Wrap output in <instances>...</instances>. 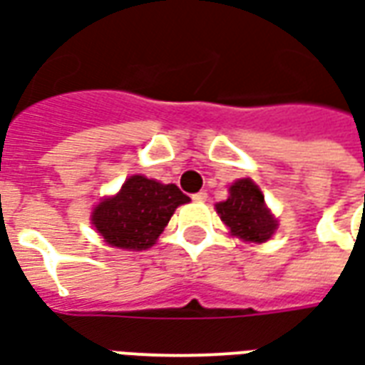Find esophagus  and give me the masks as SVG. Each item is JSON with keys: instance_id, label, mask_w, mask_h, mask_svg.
<instances>
[{"instance_id": "esophagus-1", "label": "esophagus", "mask_w": 365, "mask_h": 365, "mask_svg": "<svg viewBox=\"0 0 365 365\" xmlns=\"http://www.w3.org/2000/svg\"><path fill=\"white\" fill-rule=\"evenodd\" d=\"M207 197H209V195H207L205 191H199V193H195V195H193V201H197V203H203V201H207Z\"/></svg>"}]
</instances>
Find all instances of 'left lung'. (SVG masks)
Here are the masks:
<instances>
[{"label":"left lung","mask_w":365,"mask_h":365,"mask_svg":"<svg viewBox=\"0 0 365 365\" xmlns=\"http://www.w3.org/2000/svg\"><path fill=\"white\" fill-rule=\"evenodd\" d=\"M229 193V199L217 203L215 209L230 235L245 242H266L277 229V221L264 203L260 187L250 178H242L230 185Z\"/></svg>","instance_id":"left-lung-1"}]
</instances>
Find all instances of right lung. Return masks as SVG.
Returning a JSON list of instances; mask_svg holds the SVG:
<instances>
[{
    "label": "right lung",
    "instance_id": "right-lung-1",
    "mask_svg": "<svg viewBox=\"0 0 365 365\" xmlns=\"http://www.w3.org/2000/svg\"><path fill=\"white\" fill-rule=\"evenodd\" d=\"M190 197L174 183L130 175L117 195L103 199L91 213V225L109 246L146 250L162 235L174 211Z\"/></svg>",
    "mask_w": 365,
    "mask_h": 365
}]
</instances>
